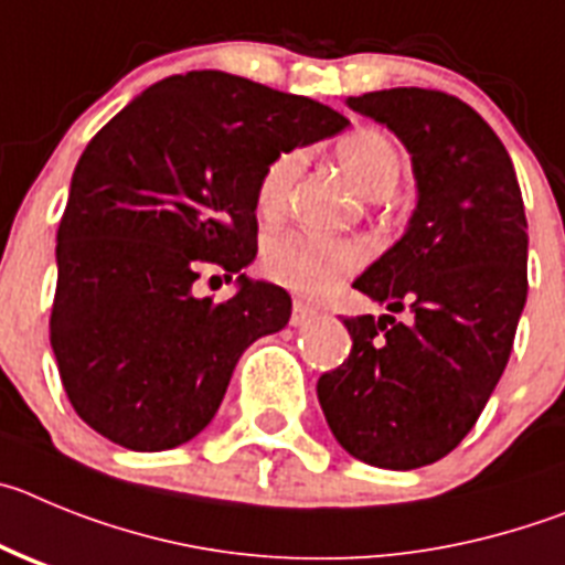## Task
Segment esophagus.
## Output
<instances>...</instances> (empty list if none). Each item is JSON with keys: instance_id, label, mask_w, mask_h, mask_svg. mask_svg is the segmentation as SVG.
Wrapping results in <instances>:
<instances>
[{"instance_id": "obj_1", "label": "esophagus", "mask_w": 565, "mask_h": 565, "mask_svg": "<svg viewBox=\"0 0 565 565\" xmlns=\"http://www.w3.org/2000/svg\"><path fill=\"white\" fill-rule=\"evenodd\" d=\"M315 315H318V309L309 307V303H303V301H295L292 315H289V323H292V327H303V323H307V320H312Z\"/></svg>"}]
</instances>
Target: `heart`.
Here are the masks:
<instances>
[{
    "label": "heart",
    "instance_id": "obj_1",
    "mask_svg": "<svg viewBox=\"0 0 565 565\" xmlns=\"http://www.w3.org/2000/svg\"><path fill=\"white\" fill-rule=\"evenodd\" d=\"M338 157L354 177L360 191L374 200L394 194L403 177V154L383 129L349 131L338 143ZM301 169V151L287 149L264 166L256 188L262 216H278L287 207L289 191ZM369 258L365 245L354 238H332L309 231H287L273 236L262 253V270L270 281L303 295H327L343 278L360 270Z\"/></svg>",
    "mask_w": 565,
    "mask_h": 565
}]
</instances>
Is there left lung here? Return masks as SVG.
I'll return each mask as SVG.
<instances>
[{
  "mask_svg": "<svg viewBox=\"0 0 565 565\" xmlns=\"http://www.w3.org/2000/svg\"><path fill=\"white\" fill-rule=\"evenodd\" d=\"M349 106L403 140L419 202L354 281L391 315L343 318L352 352L318 399L354 459L414 470L459 447L504 374L530 289L526 213L504 143L456 95L396 86Z\"/></svg>",
  "mask_w": 565,
  "mask_h": 565,
  "instance_id": "8db88e82",
  "label": "left lung"
}]
</instances>
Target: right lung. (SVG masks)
Wrapping results in <instances>:
<instances>
[{"mask_svg":"<svg viewBox=\"0 0 565 565\" xmlns=\"http://www.w3.org/2000/svg\"><path fill=\"white\" fill-rule=\"evenodd\" d=\"M345 124L303 95L196 70L149 86L89 140L50 315L61 385L89 428L154 454L213 419L242 352L292 312L281 287L242 273L258 250V177ZM205 263L239 276L233 299L195 298Z\"/></svg>","mask_w":565,"mask_h":565,"instance_id":"1","label":"right lung"}]
</instances>
